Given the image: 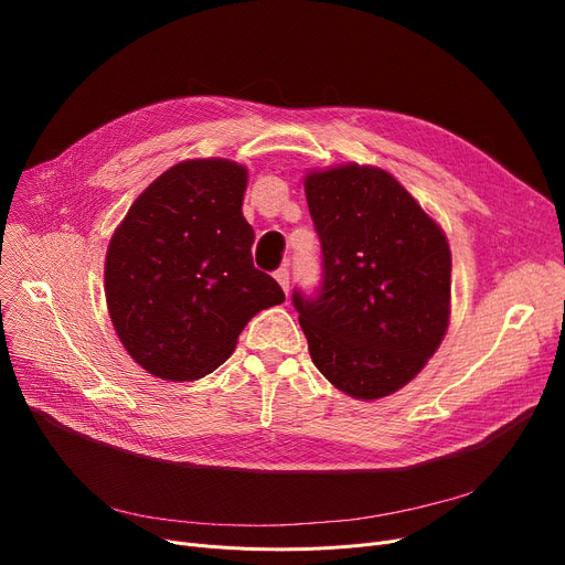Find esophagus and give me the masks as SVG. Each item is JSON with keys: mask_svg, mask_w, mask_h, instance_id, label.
<instances>
[{"mask_svg": "<svg viewBox=\"0 0 565 565\" xmlns=\"http://www.w3.org/2000/svg\"><path fill=\"white\" fill-rule=\"evenodd\" d=\"M275 279L279 281V286L288 292L290 290V277H288V267H279V270H275Z\"/></svg>", "mask_w": 565, "mask_h": 565, "instance_id": "obj_1", "label": "esophagus"}]
</instances>
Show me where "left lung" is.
Instances as JSON below:
<instances>
[{
    "label": "left lung",
    "instance_id": "obj_1",
    "mask_svg": "<svg viewBox=\"0 0 565 565\" xmlns=\"http://www.w3.org/2000/svg\"><path fill=\"white\" fill-rule=\"evenodd\" d=\"M322 281L292 307L316 369L352 398L390 396L417 375L449 328L451 252L424 207L377 167L305 178Z\"/></svg>",
    "mask_w": 565,
    "mask_h": 565
}]
</instances>
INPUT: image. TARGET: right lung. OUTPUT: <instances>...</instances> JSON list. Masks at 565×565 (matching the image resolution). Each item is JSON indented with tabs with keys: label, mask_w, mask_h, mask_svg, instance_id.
<instances>
[{
	"label": "right lung",
	"mask_w": 565,
	"mask_h": 565,
	"mask_svg": "<svg viewBox=\"0 0 565 565\" xmlns=\"http://www.w3.org/2000/svg\"><path fill=\"white\" fill-rule=\"evenodd\" d=\"M245 190L243 164L178 162L114 231L105 258L107 309L124 348L148 373L171 382L213 373L245 324L286 300L281 286L254 267Z\"/></svg>",
	"instance_id": "1"
}]
</instances>
